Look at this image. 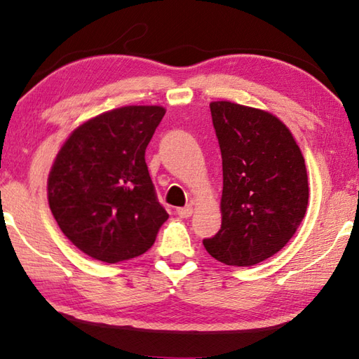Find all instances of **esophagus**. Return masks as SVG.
Wrapping results in <instances>:
<instances>
[{"instance_id": "obj_1", "label": "esophagus", "mask_w": 359, "mask_h": 359, "mask_svg": "<svg viewBox=\"0 0 359 359\" xmlns=\"http://www.w3.org/2000/svg\"><path fill=\"white\" fill-rule=\"evenodd\" d=\"M175 213H177L180 217H189L193 215V207L191 205H187V207H180L175 210Z\"/></svg>"}]
</instances>
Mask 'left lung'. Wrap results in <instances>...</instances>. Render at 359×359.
I'll return each instance as SVG.
<instances>
[{"mask_svg":"<svg viewBox=\"0 0 359 359\" xmlns=\"http://www.w3.org/2000/svg\"><path fill=\"white\" fill-rule=\"evenodd\" d=\"M210 110L222 156V224L203 248L224 264L254 266L283 249L304 219L305 160L269 111L230 101Z\"/></svg>","mask_w":359,"mask_h":359,"instance_id":"left-lung-1","label":"left lung"}]
</instances>
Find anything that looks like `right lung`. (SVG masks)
Masks as SVG:
<instances>
[{
	"mask_svg": "<svg viewBox=\"0 0 359 359\" xmlns=\"http://www.w3.org/2000/svg\"><path fill=\"white\" fill-rule=\"evenodd\" d=\"M160 105H126L88 119L57 154L48 202L77 249L105 263L143 255L170 215L160 205L144 160L165 116Z\"/></svg>",
	"mask_w": 359,
	"mask_h": 359,
	"instance_id": "obj_1",
	"label": "right lung"
}]
</instances>
